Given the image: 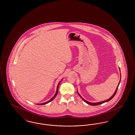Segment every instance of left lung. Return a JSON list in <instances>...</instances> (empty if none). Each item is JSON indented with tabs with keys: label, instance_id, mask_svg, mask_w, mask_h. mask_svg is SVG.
<instances>
[{
	"label": "left lung",
	"instance_id": "1",
	"mask_svg": "<svg viewBox=\"0 0 135 135\" xmlns=\"http://www.w3.org/2000/svg\"><path fill=\"white\" fill-rule=\"evenodd\" d=\"M119 71H120V68H119ZM120 76H121V74H120ZM120 80H121V78H120V81H119V83H118V85H117V88H116V89L115 91V92H114V93L113 94V95L109 99H108V100H105V101H101V102H97V103H91V102H88V101H87L86 100H84V98L82 97L80 95V94L78 93V91H77V94H78V95L79 96V97L84 100V101L85 102V103H87V104H89L90 105H91V106H97V105H100V104H102V103H105V102H108L110 100H111L114 96L116 95V91H117V89H118V86H119V84H120Z\"/></svg>",
	"mask_w": 135,
	"mask_h": 135
}]
</instances>
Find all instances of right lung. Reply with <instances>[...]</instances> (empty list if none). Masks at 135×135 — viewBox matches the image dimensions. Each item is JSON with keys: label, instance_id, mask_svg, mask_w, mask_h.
Segmentation results:
<instances>
[{"label": "right lung", "instance_id": "right-lung-1", "mask_svg": "<svg viewBox=\"0 0 135 135\" xmlns=\"http://www.w3.org/2000/svg\"><path fill=\"white\" fill-rule=\"evenodd\" d=\"M63 79H62V80H61V81L59 83V84H58V85H57V90H56V93H55V95L53 96V97L51 98V99H50L49 101H47V102H46L45 103H41V104H37V105H45V104H47V103H49V102H51L52 100H53L55 98V97H56V96L57 95V94H58V88H59V85H60V84L61 83V82L62 81V80Z\"/></svg>", "mask_w": 135, "mask_h": 135}]
</instances>
